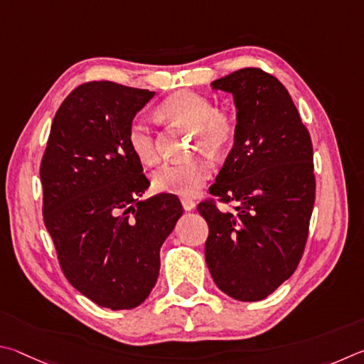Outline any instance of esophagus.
I'll use <instances>...</instances> for the list:
<instances>
[{"instance_id":"1","label":"esophagus","mask_w":364,"mask_h":364,"mask_svg":"<svg viewBox=\"0 0 364 364\" xmlns=\"http://www.w3.org/2000/svg\"><path fill=\"white\" fill-rule=\"evenodd\" d=\"M182 206L186 211H193V209L196 208V203L192 200V198H182Z\"/></svg>"}]
</instances>
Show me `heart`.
Returning a JSON list of instances; mask_svg holds the SVG:
<instances>
[{
    "mask_svg": "<svg viewBox=\"0 0 364 364\" xmlns=\"http://www.w3.org/2000/svg\"><path fill=\"white\" fill-rule=\"evenodd\" d=\"M163 118L195 131V150H205L209 155L220 156L232 149L237 139V123L232 114L218 110L206 95L193 91H176L159 104ZM127 145L139 163L151 166L158 161L155 139L149 123L134 119L127 129ZM213 174V164L206 156H196L188 161L168 163L155 171L151 187L158 193L192 196Z\"/></svg>",
    "mask_w": 364,
    "mask_h": 364,
    "instance_id": "obj_1",
    "label": "heart"
}]
</instances>
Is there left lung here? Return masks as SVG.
<instances>
[{
  "label": "left lung",
  "mask_w": 364,
  "mask_h": 364,
  "mask_svg": "<svg viewBox=\"0 0 364 364\" xmlns=\"http://www.w3.org/2000/svg\"><path fill=\"white\" fill-rule=\"evenodd\" d=\"M230 92L237 139L209 193L237 201L224 213L200 203L209 225L208 269L237 301L270 296L297 269L315 203L314 149L289 92L260 68H241L211 82Z\"/></svg>",
  "instance_id": "8db88e82"
}]
</instances>
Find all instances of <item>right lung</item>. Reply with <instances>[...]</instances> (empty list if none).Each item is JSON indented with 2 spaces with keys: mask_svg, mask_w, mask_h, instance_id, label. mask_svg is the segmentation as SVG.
I'll use <instances>...</instances> for the list:
<instances>
[{
  "mask_svg": "<svg viewBox=\"0 0 364 364\" xmlns=\"http://www.w3.org/2000/svg\"><path fill=\"white\" fill-rule=\"evenodd\" d=\"M156 92L92 81L57 110L41 161L43 215L63 273L100 307L142 304L159 275V250L183 213L177 196L139 200L150 182L127 129Z\"/></svg>",
  "mask_w": 364,
  "mask_h": 364,
  "instance_id": "1",
  "label": "right lung"
}]
</instances>
